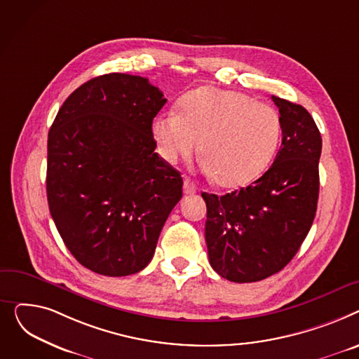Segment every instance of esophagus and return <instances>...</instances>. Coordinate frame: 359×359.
<instances>
[{"label":"esophagus","mask_w":359,"mask_h":359,"mask_svg":"<svg viewBox=\"0 0 359 359\" xmlns=\"http://www.w3.org/2000/svg\"><path fill=\"white\" fill-rule=\"evenodd\" d=\"M197 191H198L197 184L193 180L185 178V181H184V193L185 194H196Z\"/></svg>","instance_id":"obj_1"}]
</instances>
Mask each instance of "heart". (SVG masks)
I'll list each match as a JSON object with an SVG mask.
<instances>
[{
	"label": "heart",
	"mask_w": 359,
	"mask_h": 359,
	"mask_svg": "<svg viewBox=\"0 0 359 359\" xmlns=\"http://www.w3.org/2000/svg\"><path fill=\"white\" fill-rule=\"evenodd\" d=\"M161 156L170 163L198 151L219 185L242 187L265 172L281 140V118L272 105L248 94L203 87L188 93L180 113L152 124Z\"/></svg>",
	"instance_id": "b5f03b06"
}]
</instances>
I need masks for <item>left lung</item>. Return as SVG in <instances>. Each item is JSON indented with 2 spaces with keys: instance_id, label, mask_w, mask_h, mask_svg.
<instances>
[{
  "instance_id": "1",
  "label": "left lung",
  "mask_w": 359,
  "mask_h": 359,
  "mask_svg": "<svg viewBox=\"0 0 359 359\" xmlns=\"http://www.w3.org/2000/svg\"><path fill=\"white\" fill-rule=\"evenodd\" d=\"M271 98L280 111L283 142L269 170L239 191L201 194L210 265L233 283H255L281 271L318 210L320 132L303 105Z\"/></svg>"
}]
</instances>
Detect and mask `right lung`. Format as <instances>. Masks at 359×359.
<instances>
[{
    "label": "right lung",
    "mask_w": 359,
    "mask_h": 359,
    "mask_svg": "<svg viewBox=\"0 0 359 359\" xmlns=\"http://www.w3.org/2000/svg\"><path fill=\"white\" fill-rule=\"evenodd\" d=\"M165 102L146 78L101 75L67 98L49 130L52 219L74 258L101 276L149 264L182 197L181 174L155 152L152 121Z\"/></svg>",
    "instance_id": "right-lung-1"
}]
</instances>
